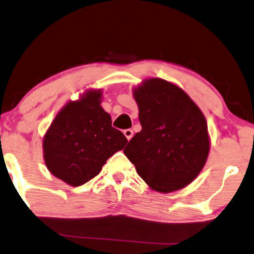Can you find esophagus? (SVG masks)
<instances>
[{"label": "esophagus", "mask_w": 254, "mask_h": 254, "mask_svg": "<svg viewBox=\"0 0 254 254\" xmlns=\"http://www.w3.org/2000/svg\"><path fill=\"white\" fill-rule=\"evenodd\" d=\"M124 136L127 137V140H130L131 138H132V136H133V131L131 130V129H127V130H124Z\"/></svg>", "instance_id": "1"}]
</instances>
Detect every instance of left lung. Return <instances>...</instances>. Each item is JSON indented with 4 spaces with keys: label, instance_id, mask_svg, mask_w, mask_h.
<instances>
[{
    "label": "left lung",
    "instance_id": "obj_1",
    "mask_svg": "<svg viewBox=\"0 0 254 254\" xmlns=\"http://www.w3.org/2000/svg\"><path fill=\"white\" fill-rule=\"evenodd\" d=\"M141 131L124 154L152 190L167 194L187 187L203 170L210 137L202 110L182 88L148 77L132 89Z\"/></svg>",
    "mask_w": 254,
    "mask_h": 254
}]
</instances>
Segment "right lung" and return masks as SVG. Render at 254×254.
Here are the masks:
<instances>
[{
    "label": "right lung",
    "mask_w": 254,
    "mask_h": 254,
    "mask_svg": "<svg viewBox=\"0 0 254 254\" xmlns=\"http://www.w3.org/2000/svg\"><path fill=\"white\" fill-rule=\"evenodd\" d=\"M102 89H86L56 115L43 137L47 170L65 184L77 187L96 177L108 159L123 150L127 139L111 127L101 106Z\"/></svg>",
    "instance_id": "obj_1"
}]
</instances>
